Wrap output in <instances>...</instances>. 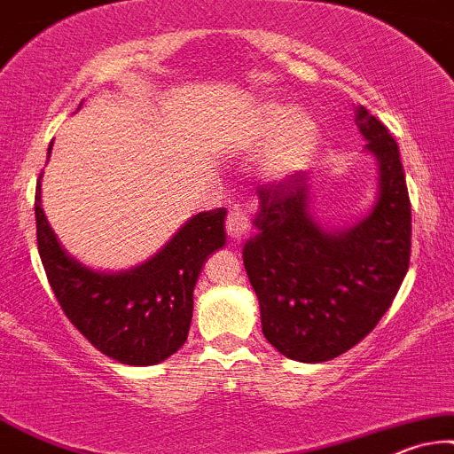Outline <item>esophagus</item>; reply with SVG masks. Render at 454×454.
I'll return each mask as SVG.
<instances>
[{"instance_id": "1", "label": "esophagus", "mask_w": 454, "mask_h": 454, "mask_svg": "<svg viewBox=\"0 0 454 454\" xmlns=\"http://www.w3.org/2000/svg\"><path fill=\"white\" fill-rule=\"evenodd\" d=\"M249 231V217H247L240 209H232L226 217V232L228 237L234 240H240Z\"/></svg>"}]
</instances>
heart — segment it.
Here are the masks:
<instances>
[{
    "label": "heart",
    "instance_id": "b5f03b06",
    "mask_svg": "<svg viewBox=\"0 0 454 454\" xmlns=\"http://www.w3.org/2000/svg\"><path fill=\"white\" fill-rule=\"evenodd\" d=\"M270 138L260 169L268 180H289L308 168L318 146V125L303 113H291L278 102L257 106L251 125V140L262 145Z\"/></svg>",
    "mask_w": 454,
    "mask_h": 454
}]
</instances>
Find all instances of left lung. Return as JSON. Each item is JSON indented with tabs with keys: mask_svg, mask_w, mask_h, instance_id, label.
Listing matches in <instances>:
<instances>
[{
	"mask_svg": "<svg viewBox=\"0 0 454 454\" xmlns=\"http://www.w3.org/2000/svg\"><path fill=\"white\" fill-rule=\"evenodd\" d=\"M356 125L380 163V197L356 226L329 232L309 214L306 176L260 188L243 263L263 337L300 363H326L375 329L411 262V200L395 140L364 106Z\"/></svg>",
	"mask_w": 454,
	"mask_h": 454,
	"instance_id": "obj_1",
	"label": "left lung"
}]
</instances>
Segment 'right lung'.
Segmentation results:
<instances>
[{
	"label": "right lung",
	"mask_w": 454,
	"mask_h": 454,
	"mask_svg": "<svg viewBox=\"0 0 454 454\" xmlns=\"http://www.w3.org/2000/svg\"><path fill=\"white\" fill-rule=\"evenodd\" d=\"M223 217V207L203 211L142 266L105 274L62 249L42 207V176L35 188L37 249L62 312L96 349L134 366L157 364L184 346L200 268L226 243Z\"/></svg>",
	"instance_id": "obj_1"
}]
</instances>
